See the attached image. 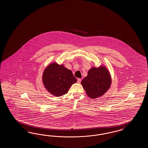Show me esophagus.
Masks as SVG:
<instances>
[{
    "mask_svg": "<svg viewBox=\"0 0 148 148\" xmlns=\"http://www.w3.org/2000/svg\"><path fill=\"white\" fill-rule=\"evenodd\" d=\"M81 81V79H80V78L77 79V83H80Z\"/></svg>",
    "mask_w": 148,
    "mask_h": 148,
    "instance_id": "34e87169",
    "label": "esophagus"
}]
</instances>
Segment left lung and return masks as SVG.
Listing matches in <instances>:
<instances>
[{
	"mask_svg": "<svg viewBox=\"0 0 148 148\" xmlns=\"http://www.w3.org/2000/svg\"><path fill=\"white\" fill-rule=\"evenodd\" d=\"M81 84L90 98L97 99L105 94L111 87L112 77L108 68L102 64L91 68Z\"/></svg>",
	"mask_w": 148,
	"mask_h": 148,
	"instance_id": "left-lung-1",
	"label": "left lung"
}]
</instances>
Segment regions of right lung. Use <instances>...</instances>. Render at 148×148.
Returning <instances> with one entry per match:
<instances>
[{
    "label": "right lung",
    "instance_id": "add662e5",
    "mask_svg": "<svg viewBox=\"0 0 148 148\" xmlns=\"http://www.w3.org/2000/svg\"><path fill=\"white\" fill-rule=\"evenodd\" d=\"M42 79L45 88L55 97L66 94L77 81L71 70L56 62L51 63L45 68Z\"/></svg>",
    "mask_w": 148,
    "mask_h": 148
}]
</instances>
